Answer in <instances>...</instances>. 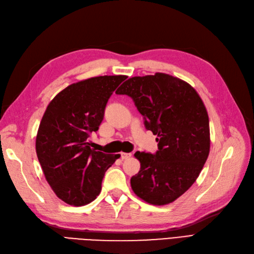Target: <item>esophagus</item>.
<instances>
[{"instance_id": "esophagus-1", "label": "esophagus", "mask_w": 254, "mask_h": 254, "mask_svg": "<svg viewBox=\"0 0 254 254\" xmlns=\"http://www.w3.org/2000/svg\"><path fill=\"white\" fill-rule=\"evenodd\" d=\"M130 157H131V153H130V152H121V158H122L123 160L128 159V158H130Z\"/></svg>"}]
</instances>
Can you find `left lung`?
Segmentation results:
<instances>
[{"label":"left lung","mask_w":254,"mask_h":254,"mask_svg":"<svg viewBox=\"0 0 254 254\" xmlns=\"http://www.w3.org/2000/svg\"><path fill=\"white\" fill-rule=\"evenodd\" d=\"M131 97L147 130L157 135L156 153L136 151L134 194L153 205L175 201L193 186L210 152L209 115L196 90L164 73L135 76L115 92Z\"/></svg>","instance_id":"1"}]
</instances>
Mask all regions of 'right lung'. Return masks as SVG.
<instances>
[{"label":"right lung","instance_id":"1","mask_svg":"<svg viewBox=\"0 0 254 254\" xmlns=\"http://www.w3.org/2000/svg\"><path fill=\"white\" fill-rule=\"evenodd\" d=\"M125 75L98 76L70 84L47 107L36 137V152L56 196L80 206L99 195L106 171L119 159L91 148L89 136L104 119L108 99Z\"/></svg>","mask_w":254,"mask_h":254}]
</instances>
